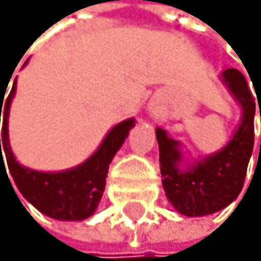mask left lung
Segmentation results:
<instances>
[{
	"mask_svg": "<svg viewBox=\"0 0 261 261\" xmlns=\"http://www.w3.org/2000/svg\"><path fill=\"white\" fill-rule=\"evenodd\" d=\"M223 79L233 96L243 108V119L238 132L226 147L191 169L180 170L182 155L179 143L156 128V142L160 148V172L165 196L180 214L206 216L226 207L238 197L245 184L246 169L255 142V96L246 84L245 75L236 69H226ZM256 94V92H255ZM258 101V94H256ZM260 105V102H258ZM260 123H261V108ZM261 151V138H260Z\"/></svg>",
	"mask_w": 261,
	"mask_h": 261,
	"instance_id": "8db88e82",
	"label": "left lung"
}]
</instances>
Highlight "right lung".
Segmentation results:
<instances>
[{"label": "right lung", "mask_w": 261, "mask_h": 261, "mask_svg": "<svg viewBox=\"0 0 261 261\" xmlns=\"http://www.w3.org/2000/svg\"><path fill=\"white\" fill-rule=\"evenodd\" d=\"M15 91L16 79L13 82V87L8 96H5L6 89L3 92L0 91V116H3L0 174L3 170L6 177L11 175L21 196L45 216L60 219V221H82V219L92 216L102 197V192H105L108 169H110L113 156L121 148L123 142L128 137V132L135 126V119H126V121L116 124L106 135L105 142L101 143L96 153L75 169L65 172H37L18 164L10 148L8 113H10V102L15 96ZM1 109L3 110V113H1ZM1 149L5 151L10 172H6ZM8 180H10V177H8Z\"/></svg>", "instance_id": "right-lung-1"}]
</instances>
